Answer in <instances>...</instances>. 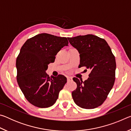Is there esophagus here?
<instances>
[{
    "label": "esophagus",
    "mask_w": 131,
    "mask_h": 131,
    "mask_svg": "<svg viewBox=\"0 0 131 131\" xmlns=\"http://www.w3.org/2000/svg\"><path fill=\"white\" fill-rule=\"evenodd\" d=\"M67 81H72V77H67Z\"/></svg>",
    "instance_id": "obj_1"
}]
</instances>
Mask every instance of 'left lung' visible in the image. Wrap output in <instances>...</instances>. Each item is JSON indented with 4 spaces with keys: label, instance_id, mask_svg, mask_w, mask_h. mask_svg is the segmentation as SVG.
Here are the masks:
<instances>
[{
    "label": "left lung",
    "instance_id": "left-lung-1",
    "mask_svg": "<svg viewBox=\"0 0 131 131\" xmlns=\"http://www.w3.org/2000/svg\"><path fill=\"white\" fill-rule=\"evenodd\" d=\"M68 39L80 53L79 67L84 66L91 71L87 80L73 79L77 84L76 89L72 94L73 101L77 105L86 109L99 107L114 85L116 68L114 55L105 40L95 35Z\"/></svg>",
    "mask_w": 131,
    "mask_h": 131
}]
</instances>
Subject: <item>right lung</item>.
I'll return each instance as SVG.
<instances>
[{
	"mask_svg": "<svg viewBox=\"0 0 131 131\" xmlns=\"http://www.w3.org/2000/svg\"><path fill=\"white\" fill-rule=\"evenodd\" d=\"M68 43L66 37L41 34L28 39L22 46L16 59L17 80L32 105L46 108L57 100L66 78L61 74L50 77L46 70L48 64L54 62L57 53Z\"/></svg>",
	"mask_w": 131,
	"mask_h": 131,
	"instance_id": "right-lung-1",
	"label": "right lung"
}]
</instances>
